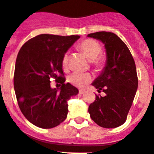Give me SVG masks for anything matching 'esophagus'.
Masks as SVG:
<instances>
[{
	"label": "esophagus",
	"mask_w": 154,
	"mask_h": 154,
	"mask_svg": "<svg viewBox=\"0 0 154 154\" xmlns=\"http://www.w3.org/2000/svg\"><path fill=\"white\" fill-rule=\"evenodd\" d=\"M85 93V91L84 90H79V94H84Z\"/></svg>",
	"instance_id": "1"
}]
</instances>
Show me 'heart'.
<instances>
[{"mask_svg": "<svg viewBox=\"0 0 154 154\" xmlns=\"http://www.w3.org/2000/svg\"><path fill=\"white\" fill-rule=\"evenodd\" d=\"M78 49L85 54V57L91 60L93 66L98 70H101L104 68L106 64V59L104 56L101 55L102 46L99 42L92 39H86L82 41L77 46ZM69 54L66 52L62 58V67L66 69L68 66ZM92 80V76L88 72H75L71 74L68 78V81L70 84L78 88H85Z\"/></svg>", "mask_w": 154, "mask_h": 154, "instance_id": "b5f03b06", "label": "heart"}]
</instances>
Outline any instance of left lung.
Listing matches in <instances>:
<instances>
[{"label": "left lung", "instance_id": "8db88e82", "mask_svg": "<svg viewBox=\"0 0 154 154\" xmlns=\"http://www.w3.org/2000/svg\"><path fill=\"white\" fill-rule=\"evenodd\" d=\"M88 37L101 41L106 51V63L93 86L105 97L96 95L88 108L91 118L104 128H115L125 123L138 88L134 59L125 43L112 32L90 33Z\"/></svg>", "mask_w": 154, "mask_h": 154}]
</instances>
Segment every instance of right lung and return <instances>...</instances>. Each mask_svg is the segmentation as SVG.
Returning a JSON list of instances; mask_svg holds the SVG:
<instances>
[{"label":"right lung","instance_id":"1","mask_svg":"<svg viewBox=\"0 0 154 154\" xmlns=\"http://www.w3.org/2000/svg\"><path fill=\"white\" fill-rule=\"evenodd\" d=\"M78 35L68 36L40 34L25 42L18 53L15 66L14 89L21 112L33 125L42 129L58 126L67 117V102L79 90L65 84L62 58ZM62 85L52 89L50 79Z\"/></svg>","mask_w":154,"mask_h":154}]
</instances>
